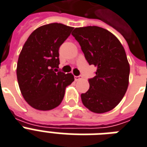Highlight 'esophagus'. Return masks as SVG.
I'll return each mask as SVG.
<instances>
[{
  "instance_id": "34e87169",
  "label": "esophagus",
  "mask_w": 147,
  "mask_h": 147,
  "mask_svg": "<svg viewBox=\"0 0 147 147\" xmlns=\"http://www.w3.org/2000/svg\"><path fill=\"white\" fill-rule=\"evenodd\" d=\"M82 78H83V77H82V76H75L74 77V79L76 81L79 80H81Z\"/></svg>"
}]
</instances>
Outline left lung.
I'll list each match as a JSON object with an SVG mask.
<instances>
[{"instance_id":"1","label":"left lung","mask_w":147,"mask_h":147,"mask_svg":"<svg viewBox=\"0 0 147 147\" xmlns=\"http://www.w3.org/2000/svg\"><path fill=\"white\" fill-rule=\"evenodd\" d=\"M72 35L90 65L97 67L96 76L88 80L89 90L81 94L83 104L96 113L113 110L129 84V65L123 47L112 33L96 26L75 28Z\"/></svg>"}]
</instances>
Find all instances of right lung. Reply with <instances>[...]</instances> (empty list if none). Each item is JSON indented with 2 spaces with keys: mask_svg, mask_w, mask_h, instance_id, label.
<instances>
[{
  "mask_svg": "<svg viewBox=\"0 0 147 147\" xmlns=\"http://www.w3.org/2000/svg\"><path fill=\"white\" fill-rule=\"evenodd\" d=\"M74 27L53 23L37 28L27 38L18 58L17 77L24 100L33 108L50 110L62 102L74 77L58 70L59 48Z\"/></svg>",
  "mask_w": 147,
  "mask_h": 147,
  "instance_id": "obj_1",
  "label": "right lung"
}]
</instances>
